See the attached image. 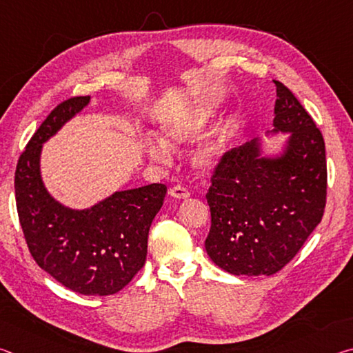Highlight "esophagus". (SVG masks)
I'll use <instances>...</instances> for the list:
<instances>
[{
    "instance_id": "obj_1",
    "label": "esophagus",
    "mask_w": 353,
    "mask_h": 353,
    "mask_svg": "<svg viewBox=\"0 0 353 353\" xmlns=\"http://www.w3.org/2000/svg\"><path fill=\"white\" fill-rule=\"evenodd\" d=\"M168 193H170L171 198H174V199H187V198H190V191L185 187H181V185H176V187L170 188Z\"/></svg>"
}]
</instances>
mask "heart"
Segmentation results:
<instances>
[{"instance_id":"heart-1","label":"heart","mask_w":353,"mask_h":353,"mask_svg":"<svg viewBox=\"0 0 353 353\" xmlns=\"http://www.w3.org/2000/svg\"><path fill=\"white\" fill-rule=\"evenodd\" d=\"M213 117V107L208 104L170 117L160 124L162 140L146 139L141 145L143 152L155 163H171L172 152L170 148H177L183 143L193 140L201 130L207 128V124L212 121ZM223 155L224 143L221 140H212L196 149L193 154V166L202 174H208V172L218 168L221 160H223Z\"/></svg>"}]
</instances>
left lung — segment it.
<instances>
[{"label":"left lung","mask_w":353,"mask_h":353,"mask_svg":"<svg viewBox=\"0 0 353 353\" xmlns=\"http://www.w3.org/2000/svg\"><path fill=\"white\" fill-rule=\"evenodd\" d=\"M276 83L274 134H290L283 152L261 155L260 140L230 149L213 171L205 250L235 276H272L294 259L321 223L327 198L325 145L313 118Z\"/></svg>","instance_id":"left-lung-1"}]
</instances>
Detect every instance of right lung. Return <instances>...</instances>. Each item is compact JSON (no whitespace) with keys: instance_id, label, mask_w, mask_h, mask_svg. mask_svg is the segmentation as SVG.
I'll return each mask as SVG.
<instances>
[{"instance_id":"add662e5","label":"right lung","mask_w":353,"mask_h":353,"mask_svg":"<svg viewBox=\"0 0 353 353\" xmlns=\"http://www.w3.org/2000/svg\"><path fill=\"white\" fill-rule=\"evenodd\" d=\"M88 103L90 97L70 98L40 124L17 163L15 201L29 252L41 270L79 294L110 296L145 265L149 227L166 187L117 191L83 210L65 207L48 193L40 176L41 146Z\"/></svg>"}]
</instances>
